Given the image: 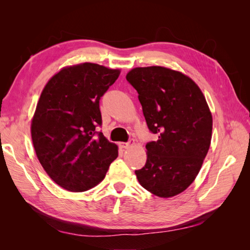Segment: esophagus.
I'll use <instances>...</instances> for the list:
<instances>
[{
  "instance_id": "obj_1",
  "label": "esophagus",
  "mask_w": 250,
  "mask_h": 250,
  "mask_svg": "<svg viewBox=\"0 0 250 250\" xmlns=\"http://www.w3.org/2000/svg\"><path fill=\"white\" fill-rule=\"evenodd\" d=\"M119 145L121 148H129L130 146L134 145V140H129V142L127 143H120Z\"/></svg>"
}]
</instances>
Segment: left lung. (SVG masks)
<instances>
[{"mask_svg":"<svg viewBox=\"0 0 250 250\" xmlns=\"http://www.w3.org/2000/svg\"><path fill=\"white\" fill-rule=\"evenodd\" d=\"M137 89L151 132L147 161L135 171L140 185L158 197L169 198L191 186L210 145L213 117L206 97L187 75L168 67H134L126 75Z\"/></svg>","mask_w":250,"mask_h":250,"instance_id":"8db88e82","label":"left lung"}]
</instances>
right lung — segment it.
<instances>
[{
	"label": "right lung",
	"mask_w": 250,
	"mask_h": 250,
	"mask_svg": "<svg viewBox=\"0 0 250 250\" xmlns=\"http://www.w3.org/2000/svg\"><path fill=\"white\" fill-rule=\"evenodd\" d=\"M121 71L92 62L62 67L44 85L31 121L37 158L50 178L70 192L104 179L118 146L102 132L99 100Z\"/></svg>",
	"instance_id": "add662e5"
}]
</instances>
